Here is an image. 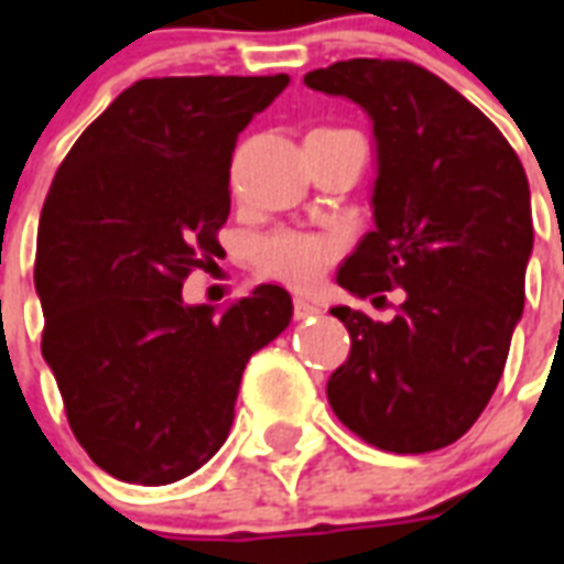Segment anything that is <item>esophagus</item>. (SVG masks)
<instances>
[{"mask_svg":"<svg viewBox=\"0 0 564 564\" xmlns=\"http://www.w3.org/2000/svg\"><path fill=\"white\" fill-rule=\"evenodd\" d=\"M316 313H318V304H313V301L301 299V295H295V299H292V316L295 318L316 316Z\"/></svg>","mask_w":564,"mask_h":564,"instance_id":"esophagus-1","label":"esophagus"}]
</instances>
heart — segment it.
<instances>
[{
    "label": "heart",
    "instance_id": "b5f03b06",
    "mask_svg": "<svg viewBox=\"0 0 564 564\" xmlns=\"http://www.w3.org/2000/svg\"><path fill=\"white\" fill-rule=\"evenodd\" d=\"M336 254H339V239L316 230L278 228L254 242L257 272L295 290L316 286Z\"/></svg>",
    "mask_w": 564,
    "mask_h": 564
}]
</instances>
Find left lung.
<instances>
[{"instance_id": "1", "label": "left lung", "mask_w": 564, "mask_h": 564, "mask_svg": "<svg viewBox=\"0 0 564 564\" xmlns=\"http://www.w3.org/2000/svg\"><path fill=\"white\" fill-rule=\"evenodd\" d=\"M375 122V230L336 283L403 304L392 322L334 307L351 354L327 380L336 419L392 454L465 436L507 366L533 251L530 184L516 149L463 93L410 61L351 57L304 75Z\"/></svg>"}]
</instances>
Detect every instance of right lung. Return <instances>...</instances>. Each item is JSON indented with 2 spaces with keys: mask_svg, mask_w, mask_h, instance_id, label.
Returning <instances> with one entry per match:
<instances>
[{
  "mask_svg": "<svg viewBox=\"0 0 564 564\" xmlns=\"http://www.w3.org/2000/svg\"><path fill=\"white\" fill-rule=\"evenodd\" d=\"M290 75L143 78L93 119L48 187L34 286L43 360L101 471L166 486L202 468L234 421L248 357L292 318L272 283L187 307L181 286L219 251L239 131Z\"/></svg>",
  "mask_w": 564,
  "mask_h": 564,
  "instance_id": "1",
  "label": "right lung"
}]
</instances>
